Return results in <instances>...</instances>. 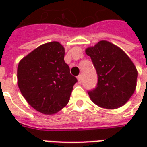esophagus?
<instances>
[{"label": "esophagus", "instance_id": "1", "mask_svg": "<svg viewBox=\"0 0 147 147\" xmlns=\"http://www.w3.org/2000/svg\"><path fill=\"white\" fill-rule=\"evenodd\" d=\"M77 79H78V82H79V83H82V81H83V77H82L81 75L77 77Z\"/></svg>", "mask_w": 147, "mask_h": 147}]
</instances>
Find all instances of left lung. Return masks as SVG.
I'll use <instances>...</instances> for the list:
<instances>
[{
    "instance_id": "obj_1",
    "label": "left lung",
    "mask_w": 147,
    "mask_h": 147,
    "mask_svg": "<svg viewBox=\"0 0 147 147\" xmlns=\"http://www.w3.org/2000/svg\"><path fill=\"white\" fill-rule=\"evenodd\" d=\"M98 74L95 89L88 91L90 98L99 107H121L135 92L138 71L124 52L108 41H100L86 49Z\"/></svg>"
}]
</instances>
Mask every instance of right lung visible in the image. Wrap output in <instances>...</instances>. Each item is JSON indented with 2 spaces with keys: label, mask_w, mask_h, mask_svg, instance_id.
I'll return each instance as SVG.
<instances>
[{
  "label": "right lung",
  "mask_w": 147,
  "mask_h": 147,
  "mask_svg": "<svg viewBox=\"0 0 147 147\" xmlns=\"http://www.w3.org/2000/svg\"><path fill=\"white\" fill-rule=\"evenodd\" d=\"M58 42L41 45L24 57L17 68L18 86L27 103L45 115L58 113L69 102L76 78L64 62Z\"/></svg>",
  "instance_id": "obj_1"
}]
</instances>
